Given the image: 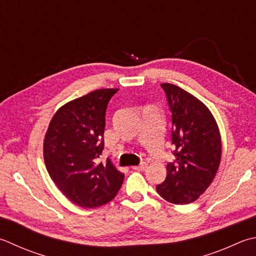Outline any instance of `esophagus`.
Returning a JSON list of instances; mask_svg holds the SVG:
<instances>
[{"label": "esophagus", "mask_w": 256, "mask_h": 256, "mask_svg": "<svg viewBox=\"0 0 256 256\" xmlns=\"http://www.w3.org/2000/svg\"><path fill=\"white\" fill-rule=\"evenodd\" d=\"M146 168H148L146 162H142L141 164L136 165V166H132V168L133 170H136V171H144V170Z\"/></svg>", "instance_id": "esophagus-1"}]
</instances>
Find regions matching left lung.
Masks as SVG:
<instances>
[{
    "mask_svg": "<svg viewBox=\"0 0 256 256\" xmlns=\"http://www.w3.org/2000/svg\"><path fill=\"white\" fill-rule=\"evenodd\" d=\"M172 116L171 142L175 160L156 192L168 202L188 204L212 183L221 162L218 124L205 105L174 84H161Z\"/></svg>",
    "mask_w": 256,
    "mask_h": 256,
    "instance_id": "obj_1",
    "label": "left lung"
}]
</instances>
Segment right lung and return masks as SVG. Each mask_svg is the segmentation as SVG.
<instances>
[{"label":"right lung","mask_w":256,"mask_h":256,"mask_svg":"<svg viewBox=\"0 0 256 256\" xmlns=\"http://www.w3.org/2000/svg\"><path fill=\"white\" fill-rule=\"evenodd\" d=\"M118 88L96 90L66 103L55 113L44 138V162L65 196L93 208L116 196L124 180L110 158L98 162L104 148L105 113Z\"/></svg>","instance_id":"1"}]
</instances>
